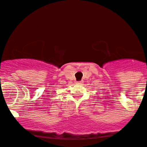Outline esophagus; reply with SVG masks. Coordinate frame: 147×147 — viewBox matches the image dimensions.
I'll return each mask as SVG.
<instances>
[{
    "label": "esophagus",
    "mask_w": 147,
    "mask_h": 147,
    "mask_svg": "<svg viewBox=\"0 0 147 147\" xmlns=\"http://www.w3.org/2000/svg\"><path fill=\"white\" fill-rule=\"evenodd\" d=\"M77 84H82V81H79V82H77Z\"/></svg>",
    "instance_id": "34e87169"
}]
</instances>
